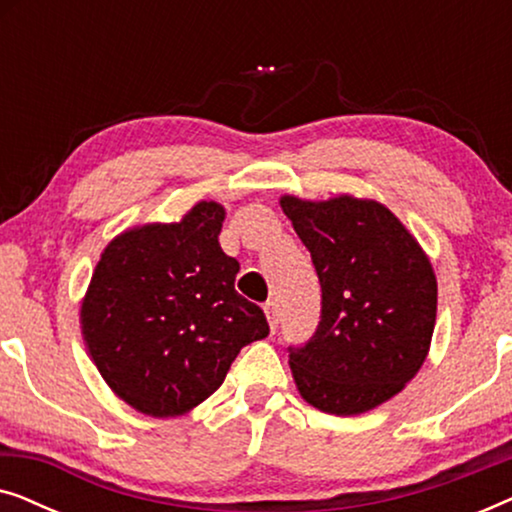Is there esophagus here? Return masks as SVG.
<instances>
[{"label": "esophagus", "instance_id": "obj_1", "mask_svg": "<svg viewBox=\"0 0 512 512\" xmlns=\"http://www.w3.org/2000/svg\"><path fill=\"white\" fill-rule=\"evenodd\" d=\"M263 310H265V317H268V324H270V328H272V331H275L277 324H279V312H277V305L272 303V300H268V303L263 305Z\"/></svg>", "mask_w": 512, "mask_h": 512}]
</instances>
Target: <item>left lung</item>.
<instances>
[{
	"label": "left lung",
	"instance_id": "obj_1",
	"mask_svg": "<svg viewBox=\"0 0 512 512\" xmlns=\"http://www.w3.org/2000/svg\"><path fill=\"white\" fill-rule=\"evenodd\" d=\"M279 205L321 282L317 333L289 356L298 394L338 417L387 403L429 356L438 307L429 256L377 200L282 195Z\"/></svg>",
	"mask_w": 512,
	"mask_h": 512
}]
</instances>
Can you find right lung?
Masks as SVG:
<instances>
[{"label":"right lung","instance_id":"obj_1","mask_svg":"<svg viewBox=\"0 0 512 512\" xmlns=\"http://www.w3.org/2000/svg\"><path fill=\"white\" fill-rule=\"evenodd\" d=\"M226 209L200 200L172 223L116 235L81 300V333L109 389L146 417H179L226 380L244 345L270 333L235 291L240 263L223 254Z\"/></svg>","mask_w":512,"mask_h":512}]
</instances>
